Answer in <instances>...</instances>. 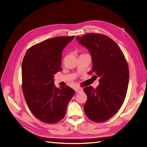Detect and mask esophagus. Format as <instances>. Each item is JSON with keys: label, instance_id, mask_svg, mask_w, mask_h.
Wrapping results in <instances>:
<instances>
[{"label": "esophagus", "instance_id": "34e87169", "mask_svg": "<svg viewBox=\"0 0 147 147\" xmlns=\"http://www.w3.org/2000/svg\"><path fill=\"white\" fill-rule=\"evenodd\" d=\"M75 90L76 92H80L83 91V89L81 88H75Z\"/></svg>", "mask_w": 147, "mask_h": 147}]
</instances>
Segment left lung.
<instances>
[{
    "label": "left lung",
    "mask_w": 147,
    "mask_h": 147,
    "mask_svg": "<svg viewBox=\"0 0 147 147\" xmlns=\"http://www.w3.org/2000/svg\"><path fill=\"white\" fill-rule=\"evenodd\" d=\"M76 38L91 55L92 70L88 74L99 77L96 89L84 88L88 97L84 113L91 121L104 122L118 112L125 99L129 77L127 63L118 45L107 35L90 33Z\"/></svg>",
    "instance_id": "left-lung-1"
}]
</instances>
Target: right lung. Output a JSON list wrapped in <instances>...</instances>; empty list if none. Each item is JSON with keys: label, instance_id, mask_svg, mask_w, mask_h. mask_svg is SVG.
<instances>
[{"label": "right lung", "instance_id": "add662e5", "mask_svg": "<svg viewBox=\"0 0 147 147\" xmlns=\"http://www.w3.org/2000/svg\"><path fill=\"white\" fill-rule=\"evenodd\" d=\"M74 36L57 37L31 47L22 63V88L29 109L34 116L46 123L63 119L67 104L75 94L67 86L56 88L54 75L62 70L63 49Z\"/></svg>", "mask_w": 147, "mask_h": 147}]
</instances>
